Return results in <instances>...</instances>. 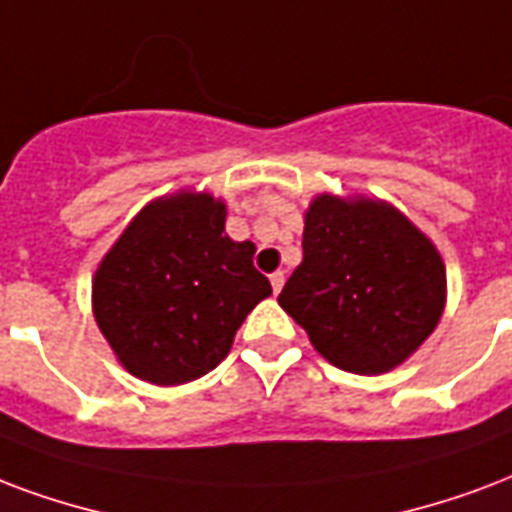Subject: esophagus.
Segmentation results:
<instances>
[{"instance_id":"obj_1","label":"esophagus","mask_w":512,"mask_h":512,"mask_svg":"<svg viewBox=\"0 0 512 512\" xmlns=\"http://www.w3.org/2000/svg\"><path fill=\"white\" fill-rule=\"evenodd\" d=\"M271 287H273V292L279 295V290H282V287H284V271L271 273Z\"/></svg>"}]
</instances>
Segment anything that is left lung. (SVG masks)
Returning a JSON list of instances; mask_svg holds the SVG:
<instances>
[{
	"mask_svg": "<svg viewBox=\"0 0 512 512\" xmlns=\"http://www.w3.org/2000/svg\"><path fill=\"white\" fill-rule=\"evenodd\" d=\"M279 306L335 368L378 376L408 360L438 327L446 265L395 206L325 193L308 206L303 263Z\"/></svg>",
	"mask_w": 512,
	"mask_h": 512,
	"instance_id": "obj_1",
	"label": "left lung"
}]
</instances>
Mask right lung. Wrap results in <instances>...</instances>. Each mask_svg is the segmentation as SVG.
Segmentation results:
<instances>
[{"label":"right lung","instance_id":"right-lung-1","mask_svg":"<svg viewBox=\"0 0 512 512\" xmlns=\"http://www.w3.org/2000/svg\"><path fill=\"white\" fill-rule=\"evenodd\" d=\"M252 255V241L225 236L214 195L182 190L144 206L93 276V317L120 365L158 386L217 368L271 295Z\"/></svg>","mask_w":512,"mask_h":512}]
</instances>
